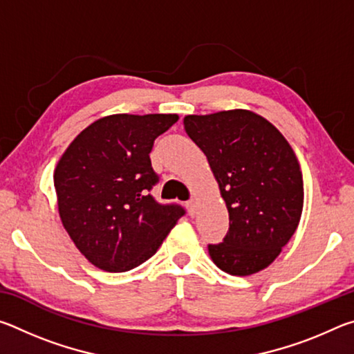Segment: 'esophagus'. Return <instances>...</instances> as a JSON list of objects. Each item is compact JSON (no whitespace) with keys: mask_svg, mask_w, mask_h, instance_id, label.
<instances>
[{"mask_svg":"<svg viewBox=\"0 0 354 354\" xmlns=\"http://www.w3.org/2000/svg\"><path fill=\"white\" fill-rule=\"evenodd\" d=\"M185 207H187L190 217H194V215H195V201L194 200L187 201V203H185Z\"/></svg>","mask_w":354,"mask_h":354,"instance_id":"34e87169","label":"esophagus"}]
</instances>
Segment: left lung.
Returning a JSON list of instances; mask_svg holds the SVG:
<instances>
[{
	"mask_svg": "<svg viewBox=\"0 0 354 354\" xmlns=\"http://www.w3.org/2000/svg\"><path fill=\"white\" fill-rule=\"evenodd\" d=\"M187 136L206 154L230 212L223 242L207 245L220 270L248 277L267 268L301 218L303 175L289 142L245 109L184 117Z\"/></svg>",
	"mask_w": 354,
	"mask_h": 354,
	"instance_id": "1",
	"label": "left lung"
}]
</instances>
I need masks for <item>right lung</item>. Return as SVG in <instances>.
Wrapping results in <instances>:
<instances>
[{
	"label": "right lung",
	"mask_w": 354,
	"mask_h": 354,
	"mask_svg": "<svg viewBox=\"0 0 354 354\" xmlns=\"http://www.w3.org/2000/svg\"><path fill=\"white\" fill-rule=\"evenodd\" d=\"M176 113H115L93 122L65 149L55 170L57 209L76 248L95 267L128 272L149 259L176 221L178 205H160L149 153Z\"/></svg>",
	"instance_id": "1"
}]
</instances>
